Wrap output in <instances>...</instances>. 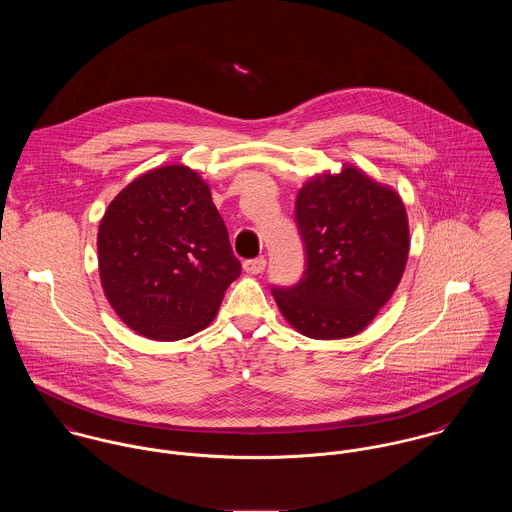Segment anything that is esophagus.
<instances>
[{
	"label": "esophagus",
	"instance_id": "34e87169",
	"mask_svg": "<svg viewBox=\"0 0 512 512\" xmlns=\"http://www.w3.org/2000/svg\"><path fill=\"white\" fill-rule=\"evenodd\" d=\"M264 268H266V260L264 258H252V260L244 262V270L248 274H262Z\"/></svg>",
	"mask_w": 512,
	"mask_h": 512
}]
</instances>
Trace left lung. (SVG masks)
I'll return each mask as SVG.
<instances>
[{
    "label": "left lung",
    "mask_w": 512,
    "mask_h": 512,
    "mask_svg": "<svg viewBox=\"0 0 512 512\" xmlns=\"http://www.w3.org/2000/svg\"><path fill=\"white\" fill-rule=\"evenodd\" d=\"M305 272L272 288L282 315L311 339L361 333L396 292L410 250L404 203L361 169L315 175L295 199Z\"/></svg>",
    "instance_id": "8db88e82"
}]
</instances>
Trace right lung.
I'll return each mask as SVG.
<instances>
[{
    "instance_id": "add662e5",
    "label": "right lung",
    "mask_w": 512,
    "mask_h": 512,
    "mask_svg": "<svg viewBox=\"0 0 512 512\" xmlns=\"http://www.w3.org/2000/svg\"><path fill=\"white\" fill-rule=\"evenodd\" d=\"M96 246L112 309L155 341L205 329L242 270L209 185L185 165L151 169L122 189L100 220Z\"/></svg>"
}]
</instances>
